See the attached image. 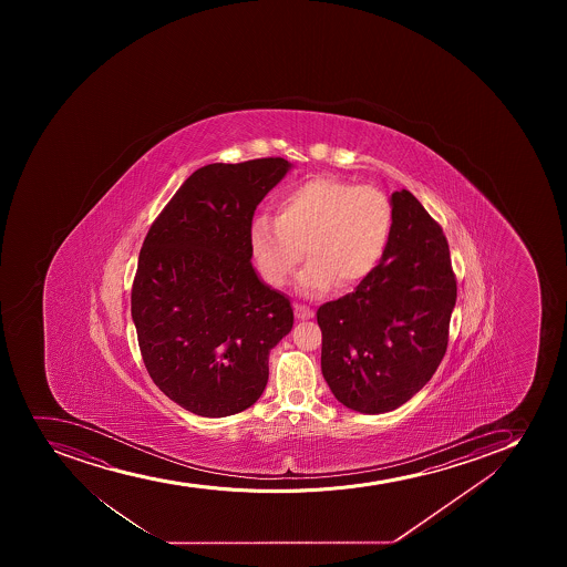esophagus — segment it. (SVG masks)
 <instances>
[{
  "mask_svg": "<svg viewBox=\"0 0 567 567\" xmlns=\"http://www.w3.org/2000/svg\"><path fill=\"white\" fill-rule=\"evenodd\" d=\"M293 312H296V318H298V320H310V318L315 316V312H312V310L307 309L305 305L298 303L293 305Z\"/></svg>",
  "mask_w": 567,
  "mask_h": 567,
  "instance_id": "34e87169",
  "label": "esophagus"
}]
</instances>
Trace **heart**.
Instances as JSON below:
<instances>
[{"mask_svg": "<svg viewBox=\"0 0 567 567\" xmlns=\"http://www.w3.org/2000/svg\"><path fill=\"white\" fill-rule=\"evenodd\" d=\"M393 227V205L377 186L315 177L280 196L277 218L257 216L249 241L252 257L274 287L287 285L303 249L310 262L299 290L318 296L359 285L379 266Z\"/></svg>", "mask_w": 567, "mask_h": 567, "instance_id": "obj_1", "label": "heart"}]
</instances>
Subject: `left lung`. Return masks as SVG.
Masks as SVG:
<instances>
[{
    "label": "left lung",
    "mask_w": 567,
    "mask_h": 567,
    "mask_svg": "<svg viewBox=\"0 0 567 567\" xmlns=\"http://www.w3.org/2000/svg\"><path fill=\"white\" fill-rule=\"evenodd\" d=\"M381 262L353 292L321 305V373L334 398L362 414L406 403L447 351L456 303L447 238L409 190L393 192Z\"/></svg>",
    "instance_id": "8db88e82"
}]
</instances>
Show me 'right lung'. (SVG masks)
<instances>
[{
  "label": "right lung",
  "instance_id": "add662e5",
  "mask_svg": "<svg viewBox=\"0 0 567 567\" xmlns=\"http://www.w3.org/2000/svg\"><path fill=\"white\" fill-rule=\"evenodd\" d=\"M280 157L196 169L147 230L131 316L147 373L203 417L249 409L268 382L269 351L292 331L285 293L251 264L252 214L288 174Z\"/></svg>",
  "mask_w": 567,
  "mask_h": 567
}]
</instances>
